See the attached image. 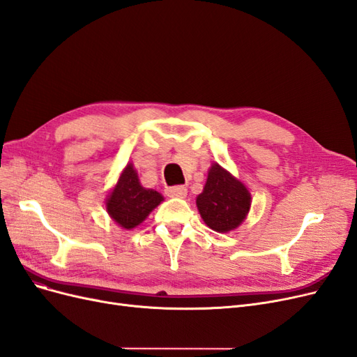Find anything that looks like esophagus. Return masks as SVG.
<instances>
[{
    "label": "esophagus",
    "mask_w": 357,
    "mask_h": 357,
    "mask_svg": "<svg viewBox=\"0 0 357 357\" xmlns=\"http://www.w3.org/2000/svg\"><path fill=\"white\" fill-rule=\"evenodd\" d=\"M165 193H167V196H169V198H186L188 189H186V188H183V186L167 188Z\"/></svg>",
    "instance_id": "34e87169"
}]
</instances>
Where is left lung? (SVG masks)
Returning a JSON list of instances; mask_svg holds the SVG:
<instances>
[{"label": "left lung", "instance_id": "left-lung-1", "mask_svg": "<svg viewBox=\"0 0 357 357\" xmlns=\"http://www.w3.org/2000/svg\"><path fill=\"white\" fill-rule=\"evenodd\" d=\"M251 202L247 184L218 162L211 164L205 186L196 196V206L204 223L217 233L238 229L248 217Z\"/></svg>", "mask_w": 357, "mask_h": 357}]
</instances>
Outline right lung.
<instances>
[{"mask_svg": "<svg viewBox=\"0 0 357 357\" xmlns=\"http://www.w3.org/2000/svg\"><path fill=\"white\" fill-rule=\"evenodd\" d=\"M162 201L164 196L158 190L142 186L137 169L128 162L107 193L105 206L116 226L131 230L140 226Z\"/></svg>", "mask_w": 357, "mask_h": 357, "instance_id": "obj_1", "label": "right lung"}]
</instances>
